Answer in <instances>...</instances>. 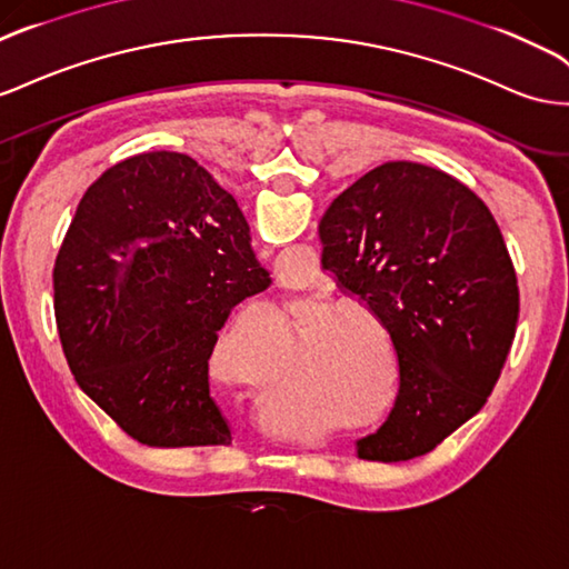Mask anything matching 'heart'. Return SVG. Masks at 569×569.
Instances as JSON below:
<instances>
[{"label":"heart","instance_id":"obj_1","mask_svg":"<svg viewBox=\"0 0 569 569\" xmlns=\"http://www.w3.org/2000/svg\"><path fill=\"white\" fill-rule=\"evenodd\" d=\"M249 335H251V320L239 318L237 328L232 332V340L224 345L222 357L229 366H234L241 376L256 378L260 361L266 359V349H260L251 340H247Z\"/></svg>","mask_w":569,"mask_h":569}]
</instances>
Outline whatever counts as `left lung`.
<instances>
[{"instance_id":"1","label":"left lung","mask_w":569,"mask_h":569,"mask_svg":"<svg viewBox=\"0 0 569 569\" xmlns=\"http://www.w3.org/2000/svg\"><path fill=\"white\" fill-rule=\"evenodd\" d=\"M318 232L322 268L368 303L399 361L390 417L357 455L431 452L486 405L515 340L519 287L498 222L462 181L399 160L337 196Z\"/></svg>"}]
</instances>
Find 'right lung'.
Wrapping results in <instances>:
<instances>
[{
    "label": "right lung",
    "mask_w": 569,
    "mask_h": 569,
    "mask_svg": "<svg viewBox=\"0 0 569 569\" xmlns=\"http://www.w3.org/2000/svg\"><path fill=\"white\" fill-rule=\"evenodd\" d=\"M234 196L183 152L121 160L88 187L54 263L79 388L150 448L229 445L208 359L229 311L268 289Z\"/></svg>",
    "instance_id": "obj_1"
}]
</instances>
